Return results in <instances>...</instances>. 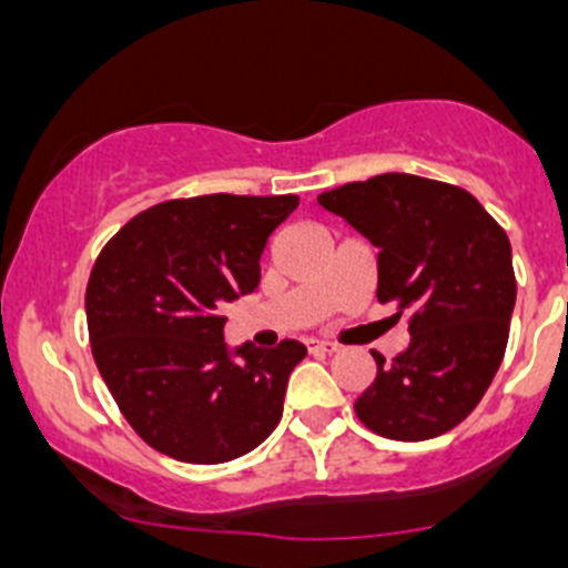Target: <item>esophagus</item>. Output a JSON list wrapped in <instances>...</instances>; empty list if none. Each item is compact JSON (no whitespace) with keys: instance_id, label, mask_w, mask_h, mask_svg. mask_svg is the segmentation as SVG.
<instances>
[{"instance_id":"34e87169","label":"esophagus","mask_w":568,"mask_h":568,"mask_svg":"<svg viewBox=\"0 0 568 568\" xmlns=\"http://www.w3.org/2000/svg\"><path fill=\"white\" fill-rule=\"evenodd\" d=\"M305 347H308V353H314V356H331V353H336V344L322 342V338H305Z\"/></svg>"}]
</instances>
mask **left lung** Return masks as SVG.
Here are the masks:
<instances>
[{
	"mask_svg": "<svg viewBox=\"0 0 568 568\" xmlns=\"http://www.w3.org/2000/svg\"><path fill=\"white\" fill-rule=\"evenodd\" d=\"M378 248V302L409 320V347L358 395L369 432L400 443L439 437L465 420L505 358L516 305L510 241L463 187L381 173L320 199Z\"/></svg>",
	"mask_w": 568,
	"mask_h": 568,
	"instance_id": "8db88e82",
	"label": "left lung"
}]
</instances>
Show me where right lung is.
<instances>
[{"label":"right lung","mask_w":568,"mask_h":568,"mask_svg":"<svg viewBox=\"0 0 568 568\" xmlns=\"http://www.w3.org/2000/svg\"><path fill=\"white\" fill-rule=\"evenodd\" d=\"M296 195L212 193L140 212L94 260L92 356L129 426L159 454L219 465L257 448L283 417L305 344L230 349L221 308L260 283L268 235Z\"/></svg>","instance_id":"add662e5"}]
</instances>
